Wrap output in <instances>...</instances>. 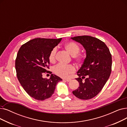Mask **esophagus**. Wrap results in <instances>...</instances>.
Here are the masks:
<instances>
[{
    "mask_svg": "<svg viewBox=\"0 0 127 127\" xmlns=\"http://www.w3.org/2000/svg\"><path fill=\"white\" fill-rule=\"evenodd\" d=\"M63 80L66 81H67V82H69V81H70V79H63Z\"/></svg>",
    "mask_w": 127,
    "mask_h": 127,
    "instance_id": "obj_1",
    "label": "esophagus"
}]
</instances>
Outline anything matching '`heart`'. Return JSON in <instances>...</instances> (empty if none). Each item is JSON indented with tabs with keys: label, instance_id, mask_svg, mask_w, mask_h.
I'll return each instance as SVG.
<instances>
[{
	"label": "heart",
	"instance_id": "obj_1",
	"mask_svg": "<svg viewBox=\"0 0 127 127\" xmlns=\"http://www.w3.org/2000/svg\"><path fill=\"white\" fill-rule=\"evenodd\" d=\"M65 48L68 52L76 60L79 61L81 59V56L77 54L80 51V47L76 43L73 41L67 42L65 45ZM57 52V48L54 47L49 53V60L50 62L53 63L56 61ZM75 70V67L73 65H64L61 63L57 64L53 68V71L54 74L63 78H66L69 75L74 73Z\"/></svg>",
	"mask_w": 127,
	"mask_h": 127
}]
</instances>
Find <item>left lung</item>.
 Here are the masks:
<instances>
[{"mask_svg":"<svg viewBox=\"0 0 127 127\" xmlns=\"http://www.w3.org/2000/svg\"><path fill=\"white\" fill-rule=\"evenodd\" d=\"M80 43L86 51V58L77 71L79 86L73 95L82 100H89L100 92L111 73L112 60L109 49L104 42L89 36L71 37ZM86 77L84 81L82 79Z\"/></svg>","mask_w":127,"mask_h":127,"instance_id":"8db88e82","label":"left lung"}]
</instances>
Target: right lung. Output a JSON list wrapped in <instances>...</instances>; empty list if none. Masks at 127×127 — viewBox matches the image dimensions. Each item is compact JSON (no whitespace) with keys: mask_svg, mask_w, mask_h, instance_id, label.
<instances>
[{"mask_svg":"<svg viewBox=\"0 0 127 127\" xmlns=\"http://www.w3.org/2000/svg\"><path fill=\"white\" fill-rule=\"evenodd\" d=\"M61 40L35 38L24 43L18 51L15 60L18 79L27 94L36 100L50 97L57 84L62 80L54 74L49 79L42 77L44 73L48 72L49 53Z\"/></svg>","mask_w":127,"mask_h":127,"instance_id":"obj_1","label":"right lung"}]
</instances>
